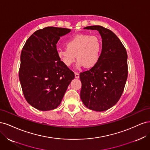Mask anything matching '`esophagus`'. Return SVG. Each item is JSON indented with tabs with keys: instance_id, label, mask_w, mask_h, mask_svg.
<instances>
[{
	"instance_id": "1",
	"label": "esophagus",
	"mask_w": 150,
	"mask_h": 150,
	"mask_svg": "<svg viewBox=\"0 0 150 150\" xmlns=\"http://www.w3.org/2000/svg\"><path fill=\"white\" fill-rule=\"evenodd\" d=\"M74 74H75V78H79V74L78 72H74Z\"/></svg>"
}]
</instances>
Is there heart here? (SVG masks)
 <instances>
[{
  "label": "heart",
  "mask_w": 150,
  "mask_h": 150,
  "mask_svg": "<svg viewBox=\"0 0 150 150\" xmlns=\"http://www.w3.org/2000/svg\"><path fill=\"white\" fill-rule=\"evenodd\" d=\"M65 45L66 49H59L57 52L59 60L65 66H71L75 59L78 67H93L99 61L101 44L97 36L77 35L67 40Z\"/></svg>",
  "instance_id": "1"
}]
</instances>
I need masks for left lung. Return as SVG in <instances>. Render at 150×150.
I'll return each instance as SVG.
<instances>
[{
    "label": "left lung",
    "instance_id": "obj_1",
    "mask_svg": "<svg viewBox=\"0 0 150 150\" xmlns=\"http://www.w3.org/2000/svg\"><path fill=\"white\" fill-rule=\"evenodd\" d=\"M84 29L99 32L102 51L97 64L79 74L80 97L89 110L104 111L115 106L123 92L128 73V56L121 40L110 29L100 25Z\"/></svg>",
    "mask_w": 150,
    "mask_h": 150
}]
</instances>
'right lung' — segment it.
Listing matches in <instances>:
<instances>
[{"mask_svg": "<svg viewBox=\"0 0 150 150\" xmlns=\"http://www.w3.org/2000/svg\"><path fill=\"white\" fill-rule=\"evenodd\" d=\"M66 28L46 27L27 40L21 54L19 80L25 99L35 109H56L74 73L59 60L56 44L71 32Z\"/></svg>", "mask_w": 150, "mask_h": 150, "instance_id": "1", "label": "right lung"}]
</instances>
